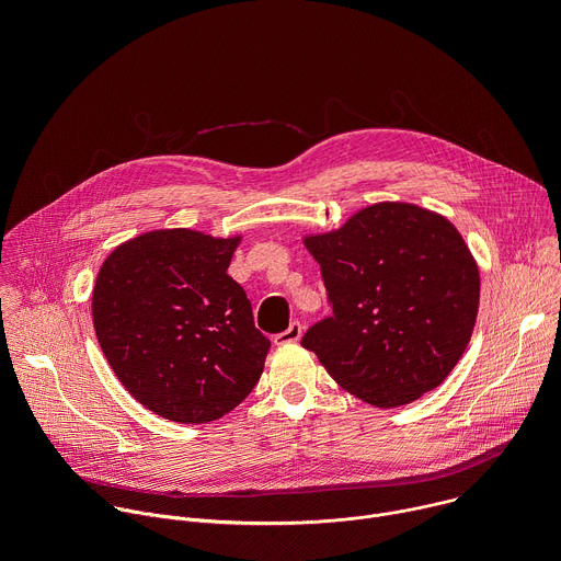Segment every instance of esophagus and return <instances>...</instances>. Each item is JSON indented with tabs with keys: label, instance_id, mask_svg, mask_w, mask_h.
Masks as SVG:
<instances>
[{
	"label": "esophagus",
	"instance_id": "obj_1",
	"mask_svg": "<svg viewBox=\"0 0 561 561\" xmlns=\"http://www.w3.org/2000/svg\"><path fill=\"white\" fill-rule=\"evenodd\" d=\"M299 337H301V324H299V322H293L284 333H277V335L273 337V342H275L277 346H282V344L297 342Z\"/></svg>",
	"mask_w": 561,
	"mask_h": 561
}]
</instances>
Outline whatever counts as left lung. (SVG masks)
I'll use <instances>...</instances> for the list:
<instances>
[{
  "label": "left lung",
  "mask_w": 561,
  "mask_h": 561,
  "mask_svg": "<svg viewBox=\"0 0 561 561\" xmlns=\"http://www.w3.org/2000/svg\"><path fill=\"white\" fill-rule=\"evenodd\" d=\"M304 247L322 266L333 314L301 346L344 390L397 409L450 375L474 329L479 271L444 215L379 202L306 234Z\"/></svg>",
  "instance_id": "obj_1"
}]
</instances>
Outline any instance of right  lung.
<instances>
[{
	"label": "right lung",
	"mask_w": 561,
	"mask_h": 561,
	"mask_svg": "<svg viewBox=\"0 0 561 561\" xmlns=\"http://www.w3.org/2000/svg\"><path fill=\"white\" fill-rule=\"evenodd\" d=\"M242 234L146 230L104 260L93 327L122 386L154 415L219 420L262 377L271 348L244 288L226 271Z\"/></svg>",
	"instance_id": "1"
}]
</instances>
